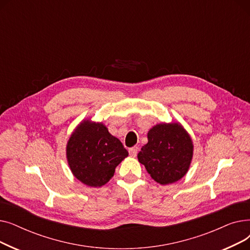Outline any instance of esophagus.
<instances>
[{"label": "esophagus", "mask_w": 250, "mask_h": 250, "mask_svg": "<svg viewBox=\"0 0 250 250\" xmlns=\"http://www.w3.org/2000/svg\"><path fill=\"white\" fill-rule=\"evenodd\" d=\"M128 152H129V155L133 156V157H136L137 154H138V147H132L128 149Z\"/></svg>", "instance_id": "obj_1"}]
</instances>
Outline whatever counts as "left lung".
<instances>
[{"instance_id":"1","label":"left lung","mask_w":250,"mask_h":250,"mask_svg":"<svg viewBox=\"0 0 250 250\" xmlns=\"http://www.w3.org/2000/svg\"><path fill=\"white\" fill-rule=\"evenodd\" d=\"M192 155V140L181 124L162 123L149 129L138 160L156 182L166 186L188 173Z\"/></svg>"}]
</instances>
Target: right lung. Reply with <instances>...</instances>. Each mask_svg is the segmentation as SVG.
<instances>
[{"instance_id":"right-lung-1","label":"right lung","mask_w":250,"mask_h":250,"mask_svg":"<svg viewBox=\"0 0 250 250\" xmlns=\"http://www.w3.org/2000/svg\"><path fill=\"white\" fill-rule=\"evenodd\" d=\"M67 160L73 175L84 185L100 188L114 174L128 152L102 123L83 120L67 143Z\"/></svg>"}]
</instances>
